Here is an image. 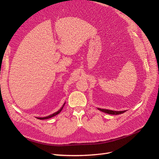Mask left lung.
<instances>
[{
  "label": "left lung",
  "instance_id": "8db88e82",
  "mask_svg": "<svg viewBox=\"0 0 159 159\" xmlns=\"http://www.w3.org/2000/svg\"><path fill=\"white\" fill-rule=\"evenodd\" d=\"M99 110H100L101 111L106 113L108 114H111V115H119L123 113L125 111H127V110L125 111H113V110H109V109H101V108H98Z\"/></svg>",
  "mask_w": 159,
  "mask_h": 159
}]
</instances>
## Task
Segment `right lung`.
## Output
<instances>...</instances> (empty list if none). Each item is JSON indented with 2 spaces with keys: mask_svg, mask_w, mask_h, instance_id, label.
<instances>
[{
  "mask_svg": "<svg viewBox=\"0 0 159 159\" xmlns=\"http://www.w3.org/2000/svg\"><path fill=\"white\" fill-rule=\"evenodd\" d=\"M65 103H64V105H63V106H62L58 111H56V113H53V114H52V115H48V116H47V117H36L38 119H41V120H43V119H50V118H51V117H54V116H56V115H57V114H59L60 112H61V111L63 109V108H64V105H65Z\"/></svg>",
  "mask_w": 159,
  "mask_h": 159,
  "instance_id": "obj_1",
  "label": "right lung"
}]
</instances>
